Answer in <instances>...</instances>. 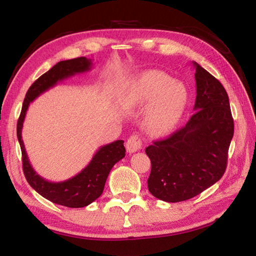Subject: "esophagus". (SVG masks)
I'll use <instances>...</instances> for the list:
<instances>
[{"instance_id":"1","label":"esophagus","mask_w":256,"mask_h":256,"mask_svg":"<svg viewBox=\"0 0 256 256\" xmlns=\"http://www.w3.org/2000/svg\"><path fill=\"white\" fill-rule=\"evenodd\" d=\"M125 146H126V150L128 153H135V152H138L142 148L143 143L138 135H132V136L128 140L126 145Z\"/></svg>"}]
</instances>
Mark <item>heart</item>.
<instances>
[{"label": "heart", "instance_id": "obj_1", "mask_svg": "<svg viewBox=\"0 0 256 256\" xmlns=\"http://www.w3.org/2000/svg\"><path fill=\"white\" fill-rule=\"evenodd\" d=\"M188 91L182 82H175L162 72H148L133 81L123 94L128 108L148 106L145 125L154 135L170 133L180 121L188 103Z\"/></svg>", "mask_w": 256, "mask_h": 256}]
</instances>
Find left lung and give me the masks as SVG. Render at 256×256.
I'll return each instance as SVG.
<instances>
[{"instance_id":"8db88e82","label":"left lung","mask_w":256,"mask_h":256,"mask_svg":"<svg viewBox=\"0 0 256 256\" xmlns=\"http://www.w3.org/2000/svg\"><path fill=\"white\" fill-rule=\"evenodd\" d=\"M197 96L184 128L146 148L148 190L167 202L188 200L224 176L234 133L229 96L218 79L192 62Z\"/></svg>"}]
</instances>
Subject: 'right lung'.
Instances as JSON below:
<instances>
[{"label": "right lung", "instance_id": "1", "mask_svg": "<svg viewBox=\"0 0 256 256\" xmlns=\"http://www.w3.org/2000/svg\"><path fill=\"white\" fill-rule=\"evenodd\" d=\"M91 64V59H86V57L69 59L56 64L30 86L18 121V138L22 150L23 172L26 180L32 189H35L47 200L69 208H82L100 197L104 189L108 172L125 156L124 140H118L116 142L101 146L89 164L79 174L67 180L52 182L38 175L32 167L22 140V128L30 102L56 86L58 81L70 78L77 74L89 72Z\"/></svg>", "mask_w": 256, "mask_h": 256}]
</instances>
